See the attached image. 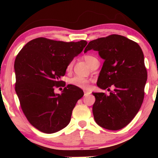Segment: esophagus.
Here are the masks:
<instances>
[{"label": "esophagus", "mask_w": 158, "mask_h": 158, "mask_svg": "<svg viewBox=\"0 0 158 158\" xmlns=\"http://www.w3.org/2000/svg\"><path fill=\"white\" fill-rule=\"evenodd\" d=\"M90 94V92H89V91H85V92H84V95H85V96L89 95Z\"/></svg>", "instance_id": "esophagus-1"}]
</instances>
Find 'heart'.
I'll list each match as a JSON object with an SVG mask.
<instances>
[{"instance_id":"obj_1","label":"heart","mask_w":158,"mask_h":158,"mask_svg":"<svg viewBox=\"0 0 158 158\" xmlns=\"http://www.w3.org/2000/svg\"><path fill=\"white\" fill-rule=\"evenodd\" d=\"M85 61L88 65H90L94 60L97 59V58L91 55H86L84 56ZM72 64H70L67 68V70H70L71 69ZM69 84L77 87V88H81V89L87 90L90 88V81L88 79L82 78L80 77H74L69 80Z\"/></svg>"}]
</instances>
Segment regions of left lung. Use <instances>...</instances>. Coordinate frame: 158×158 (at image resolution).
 Wrapping results in <instances>:
<instances>
[{
    "label": "left lung",
    "instance_id": "8db88e82",
    "mask_svg": "<svg viewBox=\"0 0 158 158\" xmlns=\"http://www.w3.org/2000/svg\"><path fill=\"white\" fill-rule=\"evenodd\" d=\"M90 50L104 59L97 86L114 87L109 95L93 93L94 119L99 126L117 131L134 119L144 99L147 71L143 52L137 43L116 34L90 41L84 52Z\"/></svg>",
    "mask_w": 158,
    "mask_h": 158
}]
</instances>
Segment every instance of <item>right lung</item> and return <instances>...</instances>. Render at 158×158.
<instances>
[{"label": "right lung", "instance_id": "1", "mask_svg": "<svg viewBox=\"0 0 158 158\" xmlns=\"http://www.w3.org/2000/svg\"><path fill=\"white\" fill-rule=\"evenodd\" d=\"M87 44L84 40L64 42L38 38L29 41L16 56L15 92L27 119L41 132L52 134L65 128L84 95L82 90L71 85L61 94L54 93V87L61 86V77Z\"/></svg>", "mask_w": 158, "mask_h": 158}]
</instances>
